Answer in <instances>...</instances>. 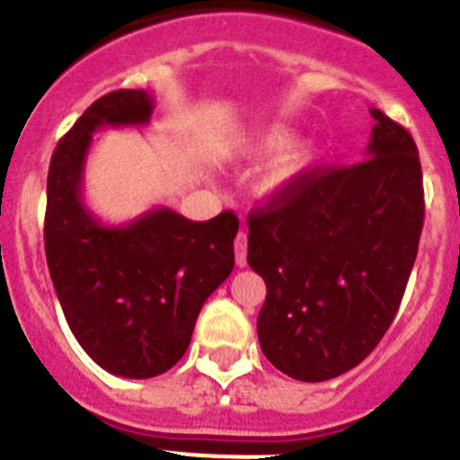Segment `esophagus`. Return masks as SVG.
I'll return each mask as SVG.
<instances>
[{
  "label": "esophagus",
  "mask_w": 460,
  "mask_h": 460,
  "mask_svg": "<svg viewBox=\"0 0 460 460\" xmlns=\"http://www.w3.org/2000/svg\"><path fill=\"white\" fill-rule=\"evenodd\" d=\"M246 251H249V239L246 234L239 233L234 239V260H237V267H246Z\"/></svg>",
  "instance_id": "obj_1"
}]
</instances>
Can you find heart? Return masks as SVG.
Masks as SVG:
<instances>
[{
  "label": "heart",
  "instance_id": "heart-1",
  "mask_svg": "<svg viewBox=\"0 0 460 460\" xmlns=\"http://www.w3.org/2000/svg\"><path fill=\"white\" fill-rule=\"evenodd\" d=\"M288 136L283 131H267L260 133L255 137L253 147L251 152L253 154H270L279 149L274 158L267 165L265 174H262V190H265L270 198H280V195H288L299 180H302L304 174L311 170L313 158H315V149L308 140H292L287 146ZM285 144L286 148L282 146ZM282 146L284 149L280 150Z\"/></svg>",
  "mask_w": 460,
  "mask_h": 460
}]
</instances>
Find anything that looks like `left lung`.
I'll return each mask as SVG.
<instances>
[{"label":"left lung","instance_id":"1","mask_svg":"<svg viewBox=\"0 0 460 460\" xmlns=\"http://www.w3.org/2000/svg\"><path fill=\"white\" fill-rule=\"evenodd\" d=\"M371 115L367 161L308 170L290 193L249 214V265L267 283L260 348L295 380H332L367 359L417 258V145L385 112Z\"/></svg>","mask_w":460,"mask_h":460}]
</instances>
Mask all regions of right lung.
Instances as JSON below:
<instances>
[{
  "label": "right lung",
  "mask_w": 460,
  "mask_h": 460,
  "mask_svg": "<svg viewBox=\"0 0 460 460\" xmlns=\"http://www.w3.org/2000/svg\"><path fill=\"white\" fill-rule=\"evenodd\" d=\"M152 112L145 89H117L84 110L52 154L43 230L73 336L101 368L136 380L184 357L202 304L233 271L239 230L233 211L198 223L156 207L121 226L89 211L83 180L93 133L147 126Z\"/></svg>",
  "instance_id": "1"
}]
</instances>
